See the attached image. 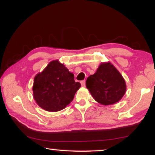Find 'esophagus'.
<instances>
[{
	"instance_id": "1",
	"label": "esophagus",
	"mask_w": 155,
	"mask_h": 155,
	"mask_svg": "<svg viewBox=\"0 0 155 155\" xmlns=\"http://www.w3.org/2000/svg\"><path fill=\"white\" fill-rule=\"evenodd\" d=\"M81 84L82 87H85V81H81Z\"/></svg>"
}]
</instances>
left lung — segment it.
I'll return each mask as SVG.
<instances>
[{
  "mask_svg": "<svg viewBox=\"0 0 155 155\" xmlns=\"http://www.w3.org/2000/svg\"><path fill=\"white\" fill-rule=\"evenodd\" d=\"M86 86L95 101L104 105L119 101L126 91L123 77L110 62L101 63L95 73L87 78Z\"/></svg>",
  "mask_w": 155,
  "mask_h": 155,
  "instance_id": "1",
  "label": "left lung"
}]
</instances>
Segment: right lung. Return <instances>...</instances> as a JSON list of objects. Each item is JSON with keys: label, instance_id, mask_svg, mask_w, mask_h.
Listing matches in <instances>:
<instances>
[{"label": "right lung", "instance_id": "right-lung-1", "mask_svg": "<svg viewBox=\"0 0 155 155\" xmlns=\"http://www.w3.org/2000/svg\"><path fill=\"white\" fill-rule=\"evenodd\" d=\"M81 86L64 65L58 60H53L35 77L33 97L44 110L58 111L70 104Z\"/></svg>", "mask_w": 155, "mask_h": 155}]
</instances>
